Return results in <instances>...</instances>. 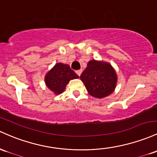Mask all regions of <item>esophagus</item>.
<instances>
[{
    "mask_svg": "<svg viewBox=\"0 0 157 157\" xmlns=\"http://www.w3.org/2000/svg\"><path fill=\"white\" fill-rule=\"evenodd\" d=\"M76 73H77V75H78L79 77H80V75H81V73H82V70H77V71H76Z\"/></svg>",
    "mask_w": 157,
    "mask_h": 157,
    "instance_id": "esophagus-1",
    "label": "esophagus"
}]
</instances>
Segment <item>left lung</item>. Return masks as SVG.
Returning <instances> with one entry per match:
<instances>
[{
  "mask_svg": "<svg viewBox=\"0 0 157 157\" xmlns=\"http://www.w3.org/2000/svg\"><path fill=\"white\" fill-rule=\"evenodd\" d=\"M80 79L91 95L102 98L109 95L114 91L117 75L109 64L92 60L88 63L86 68L80 75Z\"/></svg>",
  "mask_w": 157,
  "mask_h": 157,
  "instance_id": "left-lung-1",
  "label": "left lung"
}]
</instances>
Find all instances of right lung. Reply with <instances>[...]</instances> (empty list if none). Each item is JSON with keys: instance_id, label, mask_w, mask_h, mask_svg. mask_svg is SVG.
<instances>
[{"instance_id": "add662e5", "label": "right lung", "mask_w": 157, "mask_h": 157, "mask_svg": "<svg viewBox=\"0 0 157 157\" xmlns=\"http://www.w3.org/2000/svg\"><path fill=\"white\" fill-rule=\"evenodd\" d=\"M79 78V76L71 69L68 65L57 63L45 76L47 86L55 94H60L71 80Z\"/></svg>"}]
</instances>
